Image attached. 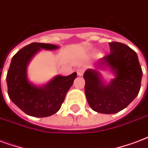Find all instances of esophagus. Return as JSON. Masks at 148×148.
I'll return each mask as SVG.
<instances>
[{"mask_svg": "<svg viewBox=\"0 0 148 148\" xmlns=\"http://www.w3.org/2000/svg\"><path fill=\"white\" fill-rule=\"evenodd\" d=\"M84 72H85V69L83 67H79L78 69H77V74L78 76H82L84 74Z\"/></svg>", "mask_w": 148, "mask_h": 148, "instance_id": "obj_1", "label": "esophagus"}]
</instances>
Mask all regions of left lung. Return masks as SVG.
<instances>
[{"mask_svg":"<svg viewBox=\"0 0 148 148\" xmlns=\"http://www.w3.org/2000/svg\"><path fill=\"white\" fill-rule=\"evenodd\" d=\"M109 45L110 54L95 65L110 68L115 77L106 85L96 70L88 69L84 74L87 101L92 110L101 114H115L126 108L138 95L143 74L137 54L131 48L115 41Z\"/></svg>","mask_w":148,"mask_h":148,"instance_id":"8db88e82","label":"left lung"}]
</instances>
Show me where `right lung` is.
I'll return each instance as SVG.
<instances>
[{"mask_svg": "<svg viewBox=\"0 0 148 148\" xmlns=\"http://www.w3.org/2000/svg\"><path fill=\"white\" fill-rule=\"evenodd\" d=\"M58 48L51 44L34 42L20 49L12 59L6 77L8 94L10 99L28 115L44 118L56 113L77 77L76 72L68 76L57 75L40 87L29 82L27 65L33 56L40 49Z\"/></svg>", "mask_w": 148, "mask_h": 148, "instance_id": "add662e5", "label": "right lung"}]
</instances>
